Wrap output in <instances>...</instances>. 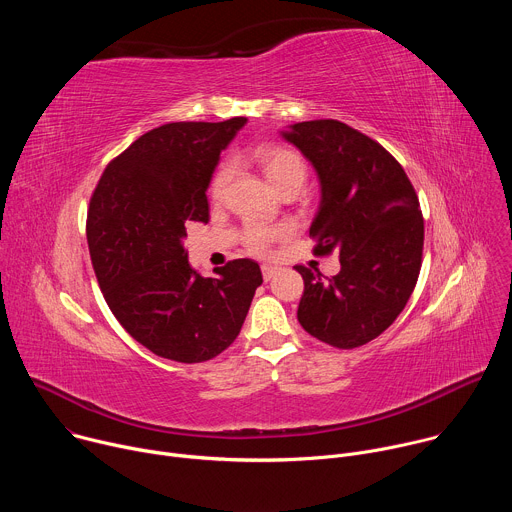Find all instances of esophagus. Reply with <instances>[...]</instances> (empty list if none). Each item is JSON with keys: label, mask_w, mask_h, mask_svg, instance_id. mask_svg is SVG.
<instances>
[{"label": "esophagus", "mask_w": 512, "mask_h": 512, "mask_svg": "<svg viewBox=\"0 0 512 512\" xmlns=\"http://www.w3.org/2000/svg\"><path fill=\"white\" fill-rule=\"evenodd\" d=\"M261 273H263V279L269 281V279L277 273V267H273V265H263V267H261Z\"/></svg>", "instance_id": "obj_1"}]
</instances>
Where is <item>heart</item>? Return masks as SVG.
<instances>
[{
  "label": "heart",
  "instance_id": "b5f03b06",
  "mask_svg": "<svg viewBox=\"0 0 512 512\" xmlns=\"http://www.w3.org/2000/svg\"><path fill=\"white\" fill-rule=\"evenodd\" d=\"M253 160L259 164V168L263 170V174L267 176V180L273 184V188L277 192L291 188V186L302 188L306 184L308 166H306L304 158L300 154H296L294 150L277 148V145H265V148H259L253 152ZM229 178H231V166L229 164L218 166V170L214 172V176L210 180V196L214 200L223 196V192L229 184ZM281 237H283L281 229L253 225L245 233V243H247L249 251L263 255Z\"/></svg>",
  "mask_w": 512,
  "mask_h": 512
}]
</instances>
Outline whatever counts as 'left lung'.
I'll return each instance as SVG.
<instances>
[{
  "label": "left lung",
  "instance_id": "8db88e82",
  "mask_svg": "<svg viewBox=\"0 0 512 512\" xmlns=\"http://www.w3.org/2000/svg\"><path fill=\"white\" fill-rule=\"evenodd\" d=\"M283 139L312 162L320 208L310 237L316 255H340V271L298 265L302 328L334 348H356L383 334L403 312L421 269L423 216L401 164L371 139L336 119L289 125Z\"/></svg>",
  "mask_w": 512,
  "mask_h": 512
}]
</instances>
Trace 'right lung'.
I'll list each match as a JSON object with an SVG mask.
<instances>
[{"label":"right lung","mask_w":512,"mask_h":512,"mask_svg":"<svg viewBox=\"0 0 512 512\" xmlns=\"http://www.w3.org/2000/svg\"><path fill=\"white\" fill-rule=\"evenodd\" d=\"M245 123L178 121L143 133L105 168L91 196L87 241L105 302L162 358L192 364L227 350L263 283L251 259L202 277L182 245L188 221L208 223L206 188Z\"/></svg>","instance_id":"1"}]
</instances>
